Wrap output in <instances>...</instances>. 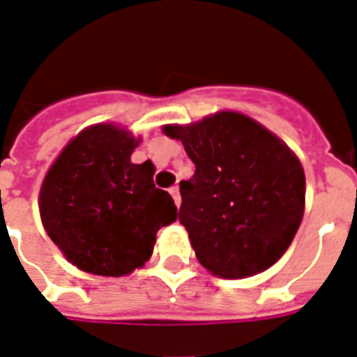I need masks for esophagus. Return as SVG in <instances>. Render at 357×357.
<instances>
[{
    "label": "esophagus",
    "instance_id": "esophagus-1",
    "mask_svg": "<svg viewBox=\"0 0 357 357\" xmlns=\"http://www.w3.org/2000/svg\"><path fill=\"white\" fill-rule=\"evenodd\" d=\"M169 192L172 194L174 202H176V205H178V207H179V204H181V196H179V187H176V185H174V187L169 188Z\"/></svg>",
    "mask_w": 357,
    "mask_h": 357
}]
</instances>
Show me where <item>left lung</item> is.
<instances>
[{
  "instance_id": "obj_1",
  "label": "left lung",
  "mask_w": 357,
  "mask_h": 357,
  "mask_svg": "<svg viewBox=\"0 0 357 357\" xmlns=\"http://www.w3.org/2000/svg\"><path fill=\"white\" fill-rule=\"evenodd\" d=\"M163 132L196 172L179 183V222L205 269L244 279L273 266L304 214V170L288 144L248 115L220 112Z\"/></svg>"
}]
</instances>
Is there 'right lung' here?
Segmentation results:
<instances>
[{
	"instance_id": "right-lung-1",
	"label": "right lung",
	"mask_w": 357,
	"mask_h": 357,
	"mask_svg": "<svg viewBox=\"0 0 357 357\" xmlns=\"http://www.w3.org/2000/svg\"><path fill=\"white\" fill-rule=\"evenodd\" d=\"M130 132L95 124L62 150L40 188L42 224L82 271L123 277L152 257L155 234L178 218L169 192L153 185V165L130 161Z\"/></svg>"
}]
</instances>
